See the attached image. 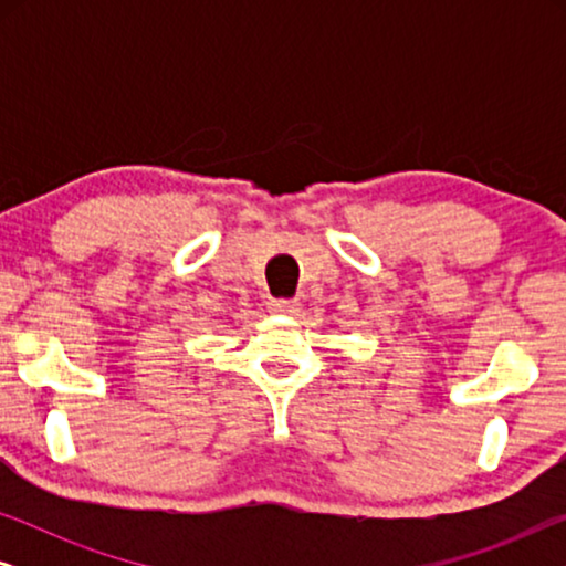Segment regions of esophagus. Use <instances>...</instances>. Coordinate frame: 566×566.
<instances>
[{"instance_id": "34e87169", "label": "esophagus", "mask_w": 566, "mask_h": 566, "mask_svg": "<svg viewBox=\"0 0 566 566\" xmlns=\"http://www.w3.org/2000/svg\"><path fill=\"white\" fill-rule=\"evenodd\" d=\"M298 306H301V304H298L296 298H273V301H270V304H268L270 312H273V314H285V316L296 314Z\"/></svg>"}]
</instances>
